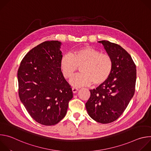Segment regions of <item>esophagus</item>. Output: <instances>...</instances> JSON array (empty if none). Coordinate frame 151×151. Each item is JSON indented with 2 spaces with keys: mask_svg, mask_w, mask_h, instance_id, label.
Masks as SVG:
<instances>
[{
  "mask_svg": "<svg viewBox=\"0 0 151 151\" xmlns=\"http://www.w3.org/2000/svg\"><path fill=\"white\" fill-rule=\"evenodd\" d=\"M78 90H79V89L77 87H73L72 88V91H73V93H76Z\"/></svg>",
  "mask_w": 151,
  "mask_h": 151,
  "instance_id": "1",
  "label": "esophagus"
}]
</instances>
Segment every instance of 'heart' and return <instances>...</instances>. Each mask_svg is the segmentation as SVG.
Here are the masks:
<instances>
[{
  "mask_svg": "<svg viewBox=\"0 0 151 151\" xmlns=\"http://www.w3.org/2000/svg\"><path fill=\"white\" fill-rule=\"evenodd\" d=\"M60 70L66 79H71L78 68L81 74L72 81L74 86L90 85L93 83L100 85L111 75L113 62L111 56L90 46H85L74 51L72 55H64L60 63Z\"/></svg>",
  "mask_w": 151,
  "mask_h": 151,
  "instance_id": "1",
  "label": "heart"
}]
</instances>
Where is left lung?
Wrapping results in <instances>:
<instances>
[{"mask_svg": "<svg viewBox=\"0 0 151 151\" xmlns=\"http://www.w3.org/2000/svg\"><path fill=\"white\" fill-rule=\"evenodd\" d=\"M113 62L109 79L96 89L85 107L94 121L108 124L116 120L124 112L134 96L136 67L131 55L120 45L107 40H100Z\"/></svg>", "mask_w": 151, "mask_h": 151, "instance_id": "obj_1", "label": "left lung"}]
</instances>
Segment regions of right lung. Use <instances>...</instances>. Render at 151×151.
Segmentation results:
<instances>
[{
    "label": "right lung",
    "instance_id": "1",
    "mask_svg": "<svg viewBox=\"0 0 151 151\" xmlns=\"http://www.w3.org/2000/svg\"><path fill=\"white\" fill-rule=\"evenodd\" d=\"M61 42L45 41L32 49L18 70V94L31 117L44 125H54L65 116L73 97L60 63Z\"/></svg>",
    "mask_w": 151,
    "mask_h": 151
}]
</instances>
